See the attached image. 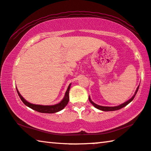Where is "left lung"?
Masks as SVG:
<instances>
[{
  "instance_id": "obj_1",
  "label": "left lung",
  "mask_w": 151,
  "mask_h": 151,
  "mask_svg": "<svg viewBox=\"0 0 151 151\" xmlns=\"http://www.w3.org/2000/svg\"><path fill=\"white\" fill-rule=\"evenodd\" d=\"M139 86H140V85H139ZM139 86H138V87H137V89H136V92H135L134 95L133 96H132V97L131 98H130L129 100H127V102L123 103V104H120V105L116 106H102L98 105V104H95V103H94V102H92V100H91V98H90L89 96V102H91V104H93V105L94 106H95V107L96 108V109L100 110V111H117V110H119V109H122V108H123V107H125V106H127L128 104H129V103L131 102L132 101L134 100V97H135V96H136V95L137 92H138V91Z\"/></svg>"
}]
</instances>
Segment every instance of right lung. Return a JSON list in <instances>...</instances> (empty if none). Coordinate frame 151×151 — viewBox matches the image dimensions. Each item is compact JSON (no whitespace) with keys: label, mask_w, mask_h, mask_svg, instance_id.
<instances>
[{"label":"right lung","mask_w":151,"mask_h":151,"mask_svg":"<svg viewBox=\"0 0 151 151\" xmlns=\"http://www.w3.org/2000/svg\"><path fill=\"white\" fill-rule=\"evenodd\" d=\"M70 85L71 84L69 85V86L67 89L66 93H65V96L63 100L58 104H56L55 105H51V106H43V105H38V104H32V103L28 102V101H26L25 99H24L22 96H21V94L19 93V91H18L17 89V91L18 95H19L20 99L23 102V103L27 106H28L30 109H32L35 111L39 112H42V113H55V112H59L60 111H62V109H64V108L68 104V101H69V91H70Z\"/></svg>","instance_id":"right-lung-1"}]
</instances>
